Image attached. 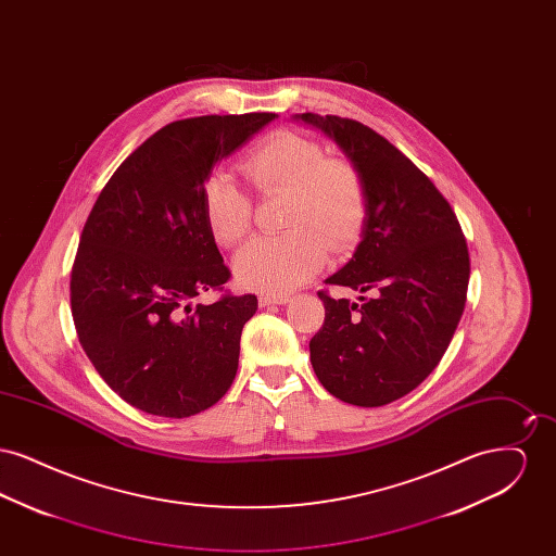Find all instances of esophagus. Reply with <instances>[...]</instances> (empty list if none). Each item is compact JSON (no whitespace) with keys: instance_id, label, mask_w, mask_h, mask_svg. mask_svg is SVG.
<instances>
[{"instance_id":"1","label":"esophagus","mask_w":556,"mask_h":556,"mask_svg":"<svg viewBox=\"0 0 556 556\" xmlns=\"http://www.w3.org/2000/svg\"><path fill=\"white\" fill-rule=\"evenodd\" d=\"M290 295L288 293H277V295H261L258 304L261 306H270V304H288Z\"/></svg>"}]
</instances>
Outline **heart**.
Instances as JSON below:
<instances>
[{
	"mask_svg": "<svg viewBox=\"0 0 556 556\" xmlns=\"http://www.w3.org/2000/svg\"><path fill=\"white\" fill-rule=\"evenodd\" d=\"M261 193H286L279 238L248 243L233 263L245 290L286 293L315 277L327 248L344 252L358 238L367 216L365 177L352 160L325 156L323 146L300 132L275 131L241 162ZM212 238L233 248L252 229V204L227 175H214L202 193Z\"/></svg>",
	"mask_w": 556,
	"mask_h": 556,
	"instance_id": "heart-1",
	"label": "heart"
}]
</instances>
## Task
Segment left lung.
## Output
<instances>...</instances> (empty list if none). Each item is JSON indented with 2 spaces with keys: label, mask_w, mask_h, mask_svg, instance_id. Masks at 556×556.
I'll list each match as a JSON object with an SVG mask.
<instances>
[{
  "label": "left lung",
  "mask_w": 556,
  "mask_h": 556,
  "mask_svg": "<svg viewBox=\"0 0 556 556\" xmlns=\"http://www.w3.org/2000/svg\"><path fill=\"white\" fill-rule=\"evenodd\" d=\"M295 118L331 137L367 186L361 243L325 281L358 291L361 302L318 291L325 323L311 363L331 396L383 406L442 361L467 302V241L446 198L386 137L342 116Z\"/></svg>",
  "instance_id": "obj_1"
}]
</instances>
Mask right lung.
Returning <instances> with one entry per match:
<instances>
[{
  "mask_svg": "<svg viewBox=\"0 0 556 556\" xmlns=\"http://www.w3.org/2000/svg\"><path fill=\"white\" fill-rule=\"evenodd\" d=\"M277 114L175 121L110 177L87 216L71 275L80 345L108 386L135 408L184 419L231 388L256 295L225 293L231 273L204 216V184Z\"/></svg>",
  "mask_w": 556,
  "mask_h": 556,
  "instance_id": "right-lung-1",
  "label": "right lung"
}]
</instances>
